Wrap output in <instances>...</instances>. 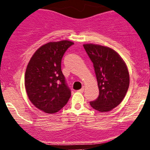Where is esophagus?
Returning a JSON list of instances; mask_svg holds the SVG:
<instances>
[{
    "label": "esophagus",
    "instance_id": "obj_1",
    "mask_svg": "<svg viewBox=\"0 0 150 150\" xmlns=\"http://www.w3.org/2000/svg\"><path fill=\"white\" fill-rule=\"evenodd\" d=\"M84 90H85V87H84V86H83V87H82V88H81V89H80V90H79V92H84Z\"/></svg>",
    "mask_w": 150,
    "mask_h": 150
}]
</instances>
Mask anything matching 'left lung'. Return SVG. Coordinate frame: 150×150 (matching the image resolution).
Wrapping results in <instances>:
<instances>
[{
    "mask_svg": "<svg viewBox=\"0 0 150 150\" xmlns=\"http://www.w3.org/2000/svg\"><path fill=\"white\" fill-rule=\"evenodd\" d=\"M83 46L93 63L99 90V97L90 105L98 111L108 112L119 105L126 94L130 84L128 68L111 48L94 44Z\"/></svg>",
    "mask_w": 150,
    "mask_h": 150,
    "instance_id": "obj_1",
    "label": "left lung"
}]
</instances>
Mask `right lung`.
Masks as SVG:
<instances>
[{
	"label": "right lung",
	"mask_w": 150,
	"mask_h": 150,
	"mask_svg": "<svg viewBox=\"0 0 150 150\" xmlns=\"http://www.w3.org/2000/svg\"><path fill=\"white\" fill-rule=\"evenodd\" d=\"M73 44L68 40L44 44L35 51L26 68L25 86L29 99L46 113L58 112L71 96L62 73L61 60Z\"/></svg>",
	"instance_id": "1"
}]
</instances>
